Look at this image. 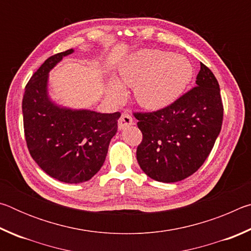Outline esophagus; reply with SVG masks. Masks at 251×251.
Returning a JSON list of instances; mask_svg holds the SVG:
<instances>
[{"label":"esophagus","mask_w":251,"mask_h":251,"mask_svg":"<svg viewBox=\"0 0 251 251\" xmlns=\"http://www.w3.org/2000/svg\"><path fill=\"white\" fill-rule=\"evenodd\" d=\"M133 124V118L127 113H123L120 120H118V128L120 129H124L126 127L130 126Z\"/></svg>","instance_id":"obj_1"}]
</instances>
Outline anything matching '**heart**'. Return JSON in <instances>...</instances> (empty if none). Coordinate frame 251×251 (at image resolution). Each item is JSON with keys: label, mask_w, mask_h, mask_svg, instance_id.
Instances as JSON below:
<instances>
[{"label": "heart", "mask_w": 251, "mask_h": 251, "mask_svg": "<svg viewBox=\"0 0 251 251\" xmlns=\"http://www.w3.org/2000/svg\"><path fill=\"white\" fill-rule=\"evenodd\" d=\"M192 63L184 56L159 50H141L129 55L120 67V80L112 79L108 94L122 101L127 95L124 86L135 88L139 106L157 112L171 106L184 94L193 78Z\"/></svg>", "instance_id": "heart-1"}]
</instances>
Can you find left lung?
I'll list each match as a JSON object with an SVG mask.
<instances>
[{"label": "left lung", "mask_w": 251, "mask_h": 251, "mask_svg": "<svg viewBox=\"0 0 251 251\" xmlns=\"http://www.w3.org/2000/svg\"><path fill=\"white\" fill-rule=\"evenodd\" d=\"M134 116L143 133L136 151L142 171L157 181L182 180L207 159L222 129L219 84L201 63L196 86L166 108Z\"/></svg>", "instance_id": "1"}]
</instances>
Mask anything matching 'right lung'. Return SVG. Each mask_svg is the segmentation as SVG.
I'll return each mask as SVG.
<instances>
[{
	"label": "right lung",
	"instance_id": "add662e5",
	"mask_svg": "<svg viewBox=\"0 0 251 251\" xmlns=\"http://www.w3.org/2000/svg\"><path fill=\"white\" fill-rule=\"evenodd\" d=\"M73 49L49 57L28 80L22 101L24 133L32 158L59 181L90 180L103 166L121 113L62 107L50 100L49 73Z\"/></svg>",
	"mask_w": 251,
	"mask_h": 251
}]
</instances>
